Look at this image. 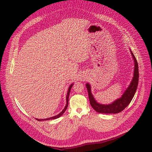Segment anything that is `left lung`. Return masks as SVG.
I'll return each mask as SVG.
<instances>
[{
  "label": "left lung",
  "mask_w": 152,
  "mask_h": 152,
  "mask_svg": "<svg viewBox=\"0 0 152 152\" xmlns=\"http://www.w3.org/2000/svg\"><path fill=\"white\" fill-rule=\"evenodd\" d=\"M130 51L134 62V73H133L134 75H133L132 79L129 86H128L127 89L125 91L120 98L115 100L111 104H103L99 103L96 102L93 95L92 94L91 85L89 83L86 84V86L87 91H88L90 104L93 108L97 112L101 113H118L122 112L123 110L127 107L129 104L131 103L133 97H134L137 89V85H138L139 71L138 65H137L136 59L131 49Z\"/></svg>",
  "instance_id": "obj_1"
}]
</instances>
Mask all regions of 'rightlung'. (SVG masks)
<instances>
[{
  "mask_svg": "<svg viewBox=\"0 0 152 152\" xmlns=\"http://www.w3.org/2000/svg\"><path fill=\"white\" fill-rule=\"evenodd\" d=\"M73 84H72L70 86H69L68 87V91H67V95H66V106L64 108V109L62 110V111L59 113V114H58L57 115H55L54 117H50V118H44V119H39V118H36V120H37L39 121H49V120H52V119H56V118H59V117H61L62 115L64 113V112H65V110H66L67 107H68V99H69V95H70V90L72 89V87L73 86Z\"/></svg>",
  "mask_w": 152,
  "mask_h": 152,
  "instance_id": "obj_1",
  "label": "right lung"
}]
</instances>
